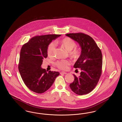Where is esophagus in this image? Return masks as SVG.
<instances>
[{"label": "esophagus", "mask_w": 122, "mask_h": 122, "mask_svg": "<svg viewBox=\"0 0 122 122\" xmlns=\"http://www.w3.org/2000/svg\"><path fill=\"white\" fill-rule=\"evenodd\" d=\"M60 74H63V75H66L67 73L66 72H60Z\"/></svg>", "instance_id": "34e87169"}]
</instances>
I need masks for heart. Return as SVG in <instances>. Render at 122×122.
Here are the masks:
<instances>
[{
  "label": "heart",
  "mask_w": 122,
  "mask_h": 122,
  "mask_svg": "<svg viewBox=\"0 0 122 122\" xmlns=\"http://www.w3.org/2000/svg\"><path fill=\"white\" fill-rule=\"evenodd\" d=\"M61 46L64 47L68 52L70 56L72 58H76L79 55V51L76 49L72 51L76 46V42L69 37H66L60 41ZM55 50V44L51 42L48 46L47 54L49 57H52ZM70 64V61L68 60H61L56 62V66L59 69L67 70Z\"/></svg>",
  "instance_id": "heart-1"
}]
</instances>
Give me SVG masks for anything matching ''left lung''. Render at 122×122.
<instances>
[{
  "label": "left lung",
  "mask_w": 122,
  "mask_h": 122,
  "mask_svg": "<svg viewBox=\"0 0 122 122\" xmlns=\"http://www.w3.org/2000/svg\"><path fill=\"white\" fill-rule=\"evenodd\" d=\"M66 36L77 41L81 48V54L74 64L81 70L79 77L74 75V81L70 84L71 90L77 95L91 92L98 83L102 74V56L101 50L93 38L82 33H69Z\"/></svg>",
  "instance_id": "left-lung-1"
}]
</instances>
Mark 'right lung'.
<instances>
[{
	"instance_id": "obj_1",
	"label": "right lung",
	"mask_w": 122,
	"mask_h": 122,
	"mask_svg": "<svg viewBox=\"0 0 122 122\" xmlns=\"http://www.w3.org/2000/svg\"><path fill=\"white\" fill-rule=\"evenodd\" d=\"M61 35H42L32 37L20 50L18 69L26 86L32 92L42 93L52 86L59 73L42 69L44 58L47 57V48L52 40Z\"/></svg>"
}]
</instances>
